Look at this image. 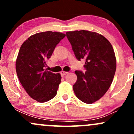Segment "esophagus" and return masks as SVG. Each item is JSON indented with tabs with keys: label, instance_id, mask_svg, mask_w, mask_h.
<instances>
[{
	"label": "esophagus",
	"instance_id": "obj_1",
	"mask_svg": "<svg viewBox=\"0 0 134 134\" xmlns=\"http://www.w3.org/2000/svg\"><path fill=\"white\" fill-rule=\"evenodd\" d=\"M68 73V72H65V71H62L60 72V74H61V76H65V75H66Z\"/></svg>",
	"mask_w": 134,
	"mask_h": 134
}]
</instances>
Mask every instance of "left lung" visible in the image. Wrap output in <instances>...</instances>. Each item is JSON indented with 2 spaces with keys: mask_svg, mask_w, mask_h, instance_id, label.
Here are the masks:
<instances>
[{
  "mask_svg": "<svg viewBox=\"0 0 134 134\" xmlns=\"http://www.w3.org/2000/svg\"><path fill=\"white\" fill-rule=\"evenodd\" d=\"M78 60H86V71L76 70L77 77L73 90L78 99L91 104L107 93L116 71V57L111 43L95 32L81 30L66 33Z\"/></svg>",
  "mask_w": 134,
  "mask_h": 134,
  "instance_id": "obj_1",
  "label": "left lung"
}]
</instances>
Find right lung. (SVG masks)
I'll use <instances>...</instances> for the list:
<instances>
[{
    "label": "right lung",
    "mask_w": 134,
    "mask_h": 134,
    "mask_svg": "<svg viewBox=\"0 0 134 134\" xmlns=\"http://www.w3.org/2000/svg\"><path fill=\"white\" fill-rule=\"evenodd\" d=\"M65 36L59 32L38 33L27 38L20 48L16 62L17 75L29 96L40 103L47 102L57 94L60 74L44 69Z\"/></svg>",
    "instance_id": "obj_1"
}]
</instances>
